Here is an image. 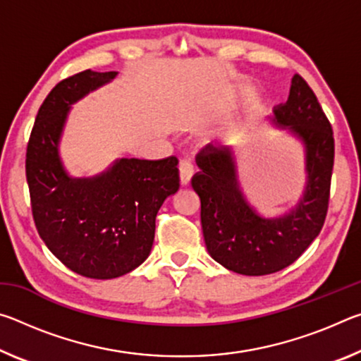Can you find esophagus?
<instances>
[{
	"mask_svg": "<svg viewBox=\"0 0 361 361\" xmlns=\"http://www.w3.org/2000/svg\"><path fill=\"white\" fill-rule=\"evenodd\" d=\"M178 170H180V183L183 186L189 185V181H191V176L194 173V167L191 161H181L180 166H178Z\"/></svg>",
	"mask_w": 361,
	"mask_h": 361,
	"instance_id": "1",
	"label": "esophagus"
}]
</instances>
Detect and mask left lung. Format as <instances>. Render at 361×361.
I'll return each instance as SVG.
<instances>
[{"instance_id":"obj_1","label":"left lung","mask_w":361,"mask_h":361,"mask_svg":"<svg viewBox=\"0 0 361 361\" xmlns=\"http://www.w3.org/2000/svg\"><path fill=\"white\" fill-rule=\"evenodd\" d=\"M274 121L288 127L305 148L307 185L293 210L279 218H262L243 197L231 148L207 145L195 156L199 172L192 189L200 197V221L213 259L243 276L282 271L301 256L325 223L334 138L314 90L304 79H291L286 103L274 108Z\"/></svg>"}]
</instances>
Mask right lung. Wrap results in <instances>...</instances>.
<instances>
[{
  "label": "right lung",
  "instance_id": "add662e5",
  "mask_svg": "<svg viewBox=\"0 0 361 361\" xmlns=\"http://www.w3.org/2000/svg\"><path fill=\"white\" fill-rule=\"evenodd\" d=\"M116 71L76 73L42 102L27 146L25 172L38 234L54 256L89 279H116L148 258L156 215L180 188L178 159H119L92 178H71L59 140L71 103L106 84Z\"/></svg>",
  "mask_w": 361,
  "mask_h": 361
}]
</instances>
